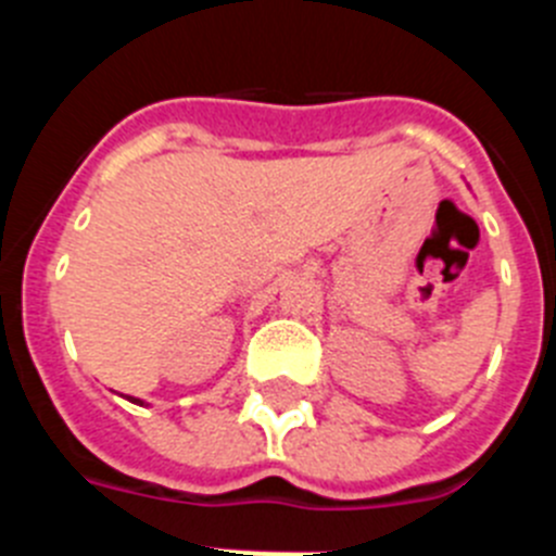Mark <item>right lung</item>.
<instances>
[{
	"label": "right lung",
	"instance_id": "right-lung-1",
	"mask_svg": "<svg viewBox=\"0 0 556 556\" xmlns=\"http://www.w3.org/2000/svg\"><path fill=\"white\" fill-rule=\"evenodd\" d=\"M132 404H141V401H136V397H132Z\"/></svg>",
	"mask_w": 556,
	"mask_h": 556
}]
</instances>
